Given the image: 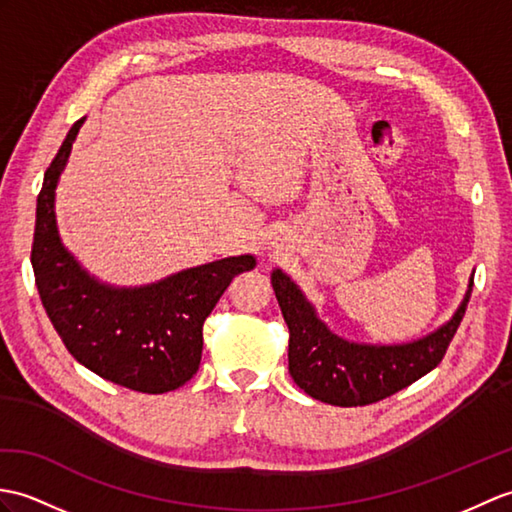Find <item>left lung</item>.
I'll use <instances>...</instances> for the list:
<instances>
[{"label":"left lung","instance_id":"left-lung-1","mask_svg":"<svg viewBox=\"0 0 512 512\" xmlns=\"http://www.w3.org/2000/svg\"><path fill=\"white\" fill-rule=\"evenodd\" d=\"M270 281L290 329L288 368L294 384L310 397L340 408L382 401L441 364L473 288L471 279L456 314L432 334L406 344H364L336 336L285 272L275 268Z\"/></svg>","mask_w":512,"mask_h":512}]
</instances>
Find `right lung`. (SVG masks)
<instances>
[{"mask_svg": "<svg viewBox=\"0 0 512 512\" xmlns=\"http://www.w3.org/2000/svg\"><path fill=\"white\" fill-rule=\"evenodd\" d=\"M85 117L69 128L37 198L32 268L41 303L67 351L109 382L148 395L176 390L198 371L202 325L253 255L187 268L141 288H115L82 268L61 242L54 198Z\"/></svg>", "mask_w": 512, "mask_h": 512, "instance_id": "1", "label": "right lung"}]
</instances>
